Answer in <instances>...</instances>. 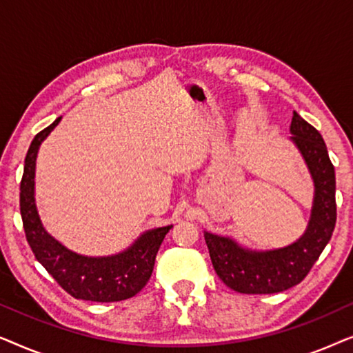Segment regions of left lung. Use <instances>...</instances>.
Returning <instances> with one entry per match:
<instances>
[{
  "label": "left lung",
  "instance_id": "left-lung-1",
  "mask_svg": "<svg viewBox=\"0 0 353 353\" xmlns=\"http://www.w3.org/2000/svg\"><path fill=\"white\" fill-rule=\"evenodd\" d=\"M291 141L299 149L313 180V204L307 230L292 244L254 250L228 236L204 231L216 274L241 294H274L307 276L336 226V173L320 132L294 110Z\"/></svg>",
  "mask_w": 353,
  "mask_h": 353
}]
</instances>
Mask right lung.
I'll use <instances>...</instances> for the list:
<instances>
[{"mask_svg":"<svg viewBox=\"0 0 353 353\" xmlns=\"http://www.w3.org/2000/svg\"><path fill=\"white\" fill-rule=\"evenodd\" d=\"M62 117L41 130L28 148L21 181V215L28 244L38 262L72 297L91 302H119L141 291L151 278L157 250L173 225L152 228L122 252L103 257L81 255L67 249L48 233L35 204V167L38 149Z\"/></svg>","mask_w":353,"mask_h":353,"instance_id":"1","label":"right lung"}]
</instances>
